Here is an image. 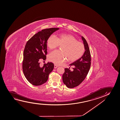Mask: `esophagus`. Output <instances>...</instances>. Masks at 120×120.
<instances>
[{
  "label": "esophagus",
  "mask_w": 120,
  "mask_h": 120,
  "mask_svg": "<svg viewBox=\"0 0 120 120\" xmlns=\"http://www.w3.org/2000/svg\"><path fill=\"white\" fill-rule=\"evenodd\" d=\"M58 67V66L56 65V64H54V68H57Z\"/></svg>",
  "instance_id": "obj_1"
}]
</instances>
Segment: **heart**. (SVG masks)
Instances as JSON below:
<instances>
[{
    "instance_id": "b5f03b06",
    "label": "heart",
    "mask_w": 120,
    "mask_h": 120,
    "mask_svg": "<svg viewBox=\"0 0 120 120\" xmlns=\"http://www.w3.org/2000/svg\"><path fill=\"white\" fill-rule=\"evenodd\" d=\"M47 45L49 49H53L61 47V51L52 52L48 56L50 61L56 65H60L67 59L70 61H75L82 56L84 52V46L72 35L62 34L56 37L51 35L48 38Z\"/></svg>"
}]
</instances>
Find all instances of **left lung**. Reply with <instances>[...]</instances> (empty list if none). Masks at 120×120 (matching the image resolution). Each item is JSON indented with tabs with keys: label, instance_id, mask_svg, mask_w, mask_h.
Masks as SVG:
<instances>
[{
	"label": "left lung",
	"instance_id": "left-lung-1",
	"mask_svg": "<svg viewBox=\"0 0 120 120\" xmlns=\"http://www.w3.org/2000/svg\"><path fill=\"white\" fill-rule=\"evenodd\" d=\"M82 38L85 49L84 54L80 59L70 64V66H74L73 71H71L69 68H66L63 75V82L69 88L79 85L85 79L90 68L91 56L89 45L83 36Z\"/></svg>",
	"mask_w": 120,
	"mask_h": 120
}]
</instances>
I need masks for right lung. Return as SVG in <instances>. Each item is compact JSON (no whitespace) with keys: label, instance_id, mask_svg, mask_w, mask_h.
Masks as SVG:
<instances>
[{"label":"right lung","instance_id":"obj_1","mask_svg":"<svg viewBox=\"0 0 120 120\" xmlns=\"http://www.w3.org/2000/svg\"><path fill=\"white\" fill-rule=\"evenodd\" d=\"M58 28L46 29L39 31L28 40L23 52L22 70L26 79L33 85L39 86L48 80L54 65L52 62L40 65L41 60H45L47 54L48 38Z\"/></svg>","mask_w":120,"mask_h":120}]
</instances>
